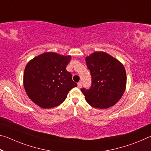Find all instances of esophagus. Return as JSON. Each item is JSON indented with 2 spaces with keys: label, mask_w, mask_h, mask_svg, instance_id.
<instances>
[{
  "label": "esophagus",
  "mask_w": 151,
  "mask_h": 151,
  "mask_svg": "<svg viewBox=\"0 0 151 151\" xmlns=\"http://www.w3.org/2000/svg\"><path fill=\"white\" fill-rule=\"evenodd\" d=\"M78 88L82 87V83H81V82H78Z\"/></svg>",
  "instance_id": "1"
}]
</instances>
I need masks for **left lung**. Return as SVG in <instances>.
Returning <instances> with one entry per match:
<instances>
[{
  "mask_svg": "<svg viewBox=\"0 0 151 151\" xmlns=\"http://www.w3.org/2000/svg\"><path fill=\"white\" fill-rule=\"evenodd\" d=\"M91 75L88 89L81 88L85 100L95 108L107 109L122 97L126 87V73L120 62L104 52H95L85 58Z\"/></svg>",
  "mask_w": 151,
  "mask_h": 151,
  "instance_id": "left-lung-1",
  "label": "left lung"
}]
</instances>
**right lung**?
I'll return each instance as SVG.
<instances>
[{
    "instance_id": "obj_1",
    "label": "right lung",
    "mask_w": 151,
    "mask_h": 151,
    "mask_svg": "<svg viewBox=\"0 0 151 151\" xmlns=\"http://www.w3.org/2000/svg\"><path fill=\"white\" fill-rule=\"evenodd\" d=\"M70 56L45 52L29 62L23 75L28 97L37 106L50 109L61 104L77 84L66 70Z\"/></svg>"
}]
</instances>
